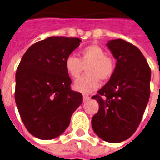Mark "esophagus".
Listing matches in <instances>:
<instances>
[{
    "label": "esophagus",
    "mask_w": 160,
    "mask_h": 160,
    "mask_svg": "<svg viewBox=\"0 0 160 160\" xmlns=\"http://www.w3.org/2000/svg\"><path fill=\"white\" fill-rule=\"evenodd\" d=\"M90 100V98L88 96H83V102H87L88 101Z\"/></svg>",
    "instance_id": "obj_1"
}]
</instances>
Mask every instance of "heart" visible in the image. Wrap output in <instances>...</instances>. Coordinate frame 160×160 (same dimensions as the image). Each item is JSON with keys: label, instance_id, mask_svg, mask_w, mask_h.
I'll list each match as a JSON object with an SVG mask.
<instances>
[{"label": "heart", "instance_id": "b5f03b06", "mask_svg": "<svg viewBox=\"0 0 160 160\" xmlns=\"http://www.w3.org/2000/svg\"><path fill=\"white\" fill-rule=\"evenodd\" d=\"M65 69L72 78H77L86 68L87 73L74 82L73 88L79 92L89 94L99 88L100 80L107 81L114 73L113 60L106 56L100 46L89 45L80 51V58L68 55L65 59Z\"/></svg>", "mask_w": 160, "mask_h": 160}]
</instances>
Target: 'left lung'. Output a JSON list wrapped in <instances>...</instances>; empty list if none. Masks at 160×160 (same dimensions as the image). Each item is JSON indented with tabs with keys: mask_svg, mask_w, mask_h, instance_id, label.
Segmentation results:
<instances>
[{
	"mask_svg": "<svg viewBox=\"0 0 160 160\" xmlns=\"http://www.w3.org/2000/svg\"><path fill=\"white\" fill-rule=\"evenodd\" d=\"M107 48L116 59L114 73L93 96L99 110L92 120L96 135L110 143L127 140L136 131L150 94L151 71L135 45L123 39H112Z\"/></svg>",
	"mask_w": 160,
	"mask_h": 160,
	"instance_id": "1",
	"label": "left lung"
}]
</instances>
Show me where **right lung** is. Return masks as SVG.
Returning a JSON list of instances; mask_svg holds the SVG:
<instances>
[{"label": "right lung", "mask_w": 160, "mask_h": 160, "mask_svg": "<svg viewBox=\"0 0 160 160\" xmlns=\"http://www.w3.org/2000/svg\"><path fill=\"white\" fill-rule=\"evenodd\" d=\"M82 40L48 37L30 46L15 74V99L23 123L40 140L59 136L82 102V95L71 89L65 59Z\"/></svg>", "instance_id": "add662e5"}]
</instances>
